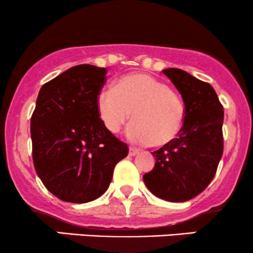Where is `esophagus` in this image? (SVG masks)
Here are the masks:
<instances>
[{
  "instance_id": "1",
  "label": "esophagus",
  "mask_w": 253,
  "mask_h": 253,
  "mask_svg": "<svg viewBox=\"0 0 253 253\" xmlns=\"http://www.w3.org/2000/svg\"><path fill=\"white\" fill-rule=\"evenodd\" d=\"M138 153H139V151L136 150V149H134V147H129V150H128V156L133 157V156L138 155Z\"/></svg>"
}]
</instances>
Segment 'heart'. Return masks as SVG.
<instances>
[{"instance_id": "b5f03b06", "label": "heart", "mask_w": 253, "mask_h": 253, "mask_svg": "<svg viewBox=\"0 0 253 253\" xmlns=\"http://www.w3.org/2000/svg\"><path fill=\"white\" fill-rule=\"evenodd\" d=\"M97 106L104 126L117 133L129 120L130 140L164 146L178 136L185 120L182 100L167 83L145 74L125 76L115 86L98 94Z\"/></svg>"}]
</instances>
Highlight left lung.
<instances>
[{
    "mask_svg": "<svg viewBox=\"0 0 253 253\" xmlns=\"http://www.w3.org/2000/svg\"><path fill=\"white\" fill-rule=\"evenodd\" d=\"M163 74L182 95L185 120L175 140L152 152L155 168L143 178L159 199L184 202L202 193L215 176L223 151V110L210 83L181 69Z\"/></svg>",
    "mask_w": 253,
    "mask_h": 253,
    "instance_id": "8db88e82",
    "label": "left lung"
}]
</instances>
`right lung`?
Masks as SVG:
<instances>
[{"instance_id":"add662e5","label":"right lung","mask_w":253,"mask_h":253,"mask_svg":"<svg viewBox=\"0 0 253 253\" xmlns=\"http://www.w3.org/2000/svg\"><path fill=\"white\" fill-rule=\"evenodd\" d=\"M104 68L82 64L45 83L31 118L36 171L58 199L85 203L108 189L115 165L128 146L104 126L97 97Z\"/></svg>"}]
</instances>
